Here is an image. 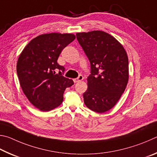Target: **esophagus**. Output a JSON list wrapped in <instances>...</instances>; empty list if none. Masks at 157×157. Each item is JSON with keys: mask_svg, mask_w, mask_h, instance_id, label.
Returning <instances> with one entry per match:
<instances>
[{"mask_svg": "<svg viewBox=\"0 0 157 157\" xmlns=\"http://www.w3.org/2000/svg\"><path fill=\"white\" fill-rule=\"evenodd\" d=\"M83 79V76L82 75H79L78 78L74 79V83H78L79 81H81Z\"/></svg>", "mask_w": 157, "mask_h": 157, "instance_id": "esophagus-1", "label": "esophagus"}]
</instances>
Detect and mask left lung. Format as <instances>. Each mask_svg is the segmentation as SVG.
I'll list each match as a JSON object with an SVG mask.
<instances>
[{
  "label": "left lung",
  "mask_w": 157,
  "mask_h": 157,
  "mask_svg": "<svg viewBox=\"0 0 157 157\" xmlns=\"http://www.w3.org/2000/svg\"><path fill=\"white\" fill-rule=\"evenodd\" d=\"M76 38L91 65L84 103L91 110L103 113L116 105L127 86V53L116 38L105 32H79Z\"/></svg>",
  "instance_id": "8db88e82"
}]
</instances>
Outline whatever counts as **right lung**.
Instances as JSON below:
<instances>
[{"label":"right lung","instance_id":"right-lung-1","mask_svg":"<svg viewBox=\"0 0 157 157\" xmlns=\"http://www.w3.org/2000/svg\"><path fill=\"white\" fill-rule=\"evenodd\" d=\"M75 38L73 34L39 35L27 44L18 57L16 71L21 88L29 102L40 111L59 107L65 90L74 84L71 79L63 76L65 67L57 60Z\"/></svg>","mask_w":157,"mask_h":157}]
</instances>
